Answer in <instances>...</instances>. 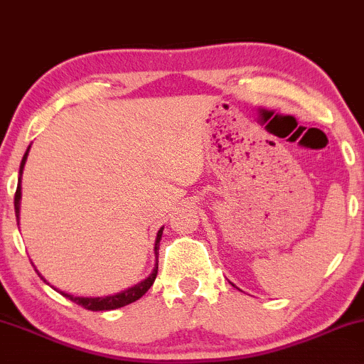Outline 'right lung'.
<instances>
[{
	"label": "right lung",
	"instance_id": "obj_1",
	"mask_svg": "<svg viewBox=\"0 0 364 364\" xmlns=\"http://www.w3.org/2000/svg\"><path fill=\"white\" fill-rule=\"evenodd\" d=\"M28 150H31V145H28L27 152L23 154V159L22 162H20V171H18V185H16V193H15V215H16V223L20 220V200H22V174H23V166L25 162H27V156H28ZM162 231H164V228H161L157 231V237H156V246H154V252H156V265H154L152 272L149 274V277H145L144 281H140L139 284H135V286L128 287V289H123L119 292H116V294H109V296H75V294H70V292H65V291H60L56 289V287L51 286L46 279L41 275L39 270L36 269L37 275H39L41 279L46 284H49V286L54 287L58 292H61L65 298H68L70 301L80 304V306L87 308V310L90 311H107V310H116V308H123L127 306V304L136 301V299H140L141 296L145 294L150 289V286H152L154 281H156L157 277V269H159V245H161V237H162Z\"/></svg>",
	"mask_w": 364,
	"mask_h": 364
}]
</instances>
